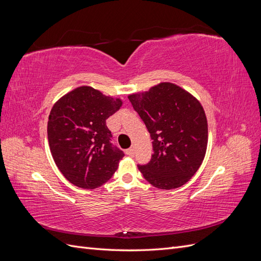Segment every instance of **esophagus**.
Instances as JSON below:
<instances>
[{"mask_svg": "<svg viewBox=\"0 0 261 261\" xmlns=\"http://www.w3.org/2000/svg\"><path fill=\"white\" fill-rule=\"evenodd\" d=\"M126 154L129 155V156H134V154H135V148L132 147V148L126 150Z\"/></svg>", "mask_w": 261, "mask_h": 261, "instance_id": "obj_1", "label": "esophagus"}]
</instances>
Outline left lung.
I'll return each mask as SVG.
<instances>
[{"instance_id": "8db88e82", "label": "left lung", "mask_w": 261, "mask_h": 261, "mask_svg": "<svg viewBox=\"0 0 261 261\" xmlns=\"http://www.w3.org/2000/svg\"><path fill=\"white\" fill-rule=\"evenodd\" d=\"M128 99L152 139L151 160L138 165L141 174L160 189L187 183L207 150L208 124L200 102L171 83L129 94Z\"/></svg>"}]
</instances>
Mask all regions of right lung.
<instances>
[{"instance_id": "1", "label": "right lung", "mask_w": 261, "mask_h": 261, "mask_svg": "<svg viewBox=\"0 0 261 261\" xmlns=\"http://www.w3.org/2000/svg\"><path fill=\"white\" fill-rule=\"evenodd\" d=\"M122 107L83 86L63 96L51 110L48 139L53 160L64 177L77 187L94 189L112 177L124 152L111 143L107 120Z\"/></svg>"}]
</instances>
